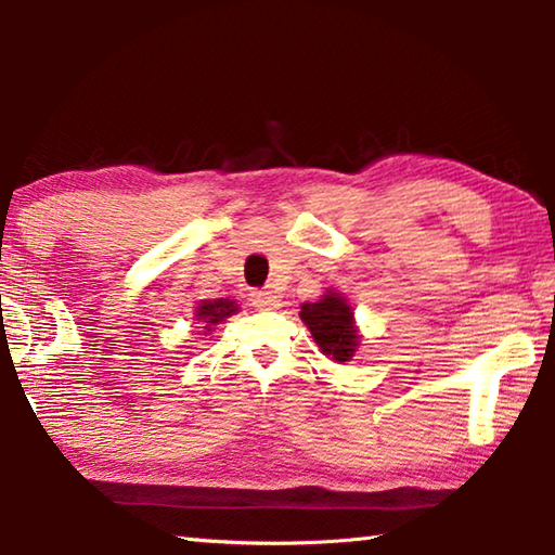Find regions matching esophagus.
<instances>
[{
	"instance_id": "1",
	"label": "esophagus",
	"mask_w": 555,
	"mask_h": 555,
	"mask_svg": "<svg viewBox=\"0 0 555 555\" xmlns=\"http://www.w3.org/2000/svg\"><path fill=\"white\" fill-rule=\"evenodd\" d=\"M251 306H257L259 311H271V308L279 306V296L274 291H255L251 294Z\"/></svg>"
}]
</instances>
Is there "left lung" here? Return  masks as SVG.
<instances>
[{"label": "left lung", "mask_w": 555, "mask_h": 555, "mask_svg": "<svg viewBox=\"0 0 555 555\" xmlns=\"http://www.w3.org/2000/svg\"><path fill=\"white\" fill-rule=\"evenodd\" d=\"M300 321L308 325L315 345L321 347L325 357L335 362H350L357 345H360V333L354 325L352 306L347 304L345 296L327 291V294L315 300V304L300 306Z\"/></svg>", "instance_id": "obj_1"}]
</instances>
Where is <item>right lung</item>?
Instances as JSON below:
<instances>
[{
	"mask_svg": "<svg viewBox=\"0 0 555 555\" xmlns=\"http://www.w3.org/2000/svg\"><path fill=\"white\" fill-rule=\"evenodd\" d=\"M240 311V306L230 298H215V300H201L195 308V321L203 325V331H212V325L222 323L224 318H230Z\"/></svg>",
	"mask_w": 555,
	"mask_h": 555,
	"instance_id": "right-lung-1",
	"label": "right lung"
}]
</instances>
